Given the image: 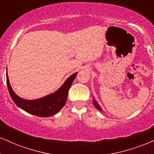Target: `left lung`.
<instances>
[{
  "label": "left lung",
  "mask_w": 154,
  "mask_h": 154,
  "mask_svg": "<svg viewBox=\"0 0 154 154\" xmlns=\"http://www.w3.org/2000/svg\"><path fill=\"white\" fill-rule=\"evenodd\" d=\"M92 102H93V105H95V107H96V108H97L99 111H101V112H103V110H102V108L100 107V106L99 104H98V103H97V102L94 99V98H93V101H92Z\"/></svg>",
  "instance_id": "8db88e82"
}]
</instances>
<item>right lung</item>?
<instances>
[{"instance_id":"obj_1","label":"right lung","mask_w":154,"mask_h":154,"mask_svg":"<svg viewBox=\"0 0 154 154\" xmlns=\"http://www.w3.org/2000/svg\"><path fill=\"white\" fill-rule=\"evenodd\" d=\"M77 75V72H75L69 76L56 92L45 97L31 100L23 99L15 93L9 82L8 73H6V82L11 97L18 107L38 117H49L57 113L64 106L67 99L68 91Z\"/></svg>"}]
</instances>
